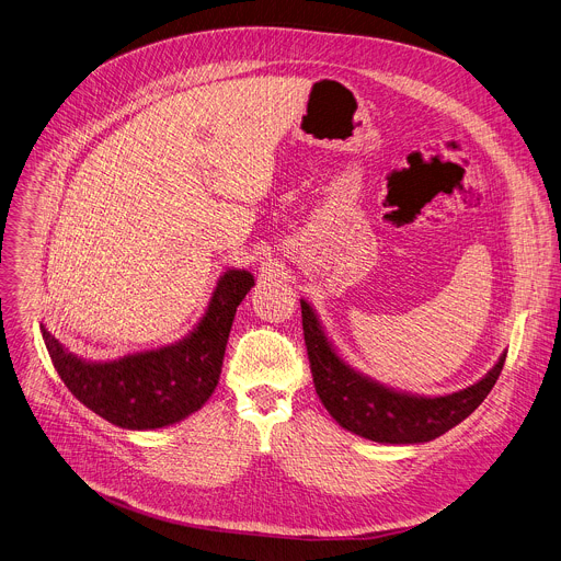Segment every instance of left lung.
<instances>
[{"mask_svg":"<svg viewBox=\"0 0 561 561\" xmlns=\"http://www.w3.org/2000/svg\"><path fill=\"white\" fill-rule=\"evenodd\" d=\"M301 329L313 385L329 414L348 432L376 443H427L466 421L492 391L505 353L477 385L438 398L391 391L348 369L329 344L313 309L301 299Z\"/></svg>","mask_w":561,"mask_h":561,"instance_id":"8db88e82","label":"left lung"}]
</instances>
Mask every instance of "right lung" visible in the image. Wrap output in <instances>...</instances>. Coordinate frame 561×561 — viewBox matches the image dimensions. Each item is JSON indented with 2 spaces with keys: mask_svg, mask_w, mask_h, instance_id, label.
<instances>
[{
  "mask_svg": "<svg viewBox=\"0 0 561 561\" xmlns=\"http://www.w3.org/2000/svg\"><path fill=\"white\" fill-rule=\"evenodd\" d=\"M252 284L248 271H228L190 337L114 363H84L46 329L42 337L58 376L91 412L125 430L165 427L201 410L213 396L237 307Z\"/></svg>",
  "mask_w": 561,
  "mask_h": 561,
  "instance_id": "add662e5",
  "label": "right lung"
}]
</instances>
